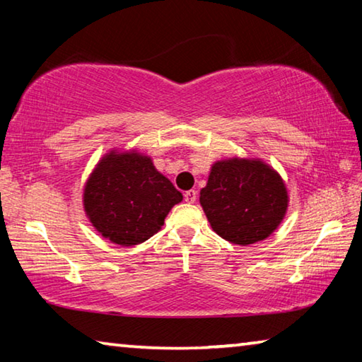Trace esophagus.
Listing matches in <instances>:
<instances>
[{"instance_id": "34e87169", "label": "esophagus", "mask_w": 362, "mask_h": 362, "mask_svg": "<svg viewBox=\"0 0 362 362\" xmlns=\"http://www.w3.org/2000/svg\"><path fill=\"white\" fill-rule=\"evenodd\" d=\"M183 196H185L187 203H194L196 198H198V193H196L194 189H188V192H185V194Z\"/></svg>"}]
</instances>
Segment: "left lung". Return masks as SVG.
Returning <instances> with one entry per match:
<instances>
[{
  "label": "left lung",
  "instance_id": "1",
  "mask_svg": "<svg viewBox=\"0 0 362 362\" xmlns=\"http://www.w3.org/2000/svg\"><path fill=\"white\" fill-rule=\"evenodd\" d=\"M199 203L212 230L233 244H254L283 222L289 196L281 175L260 159L214 164Z\"/></svg>",
  "mask_w": 362,
  "mask_h": 362
}]
</instances>
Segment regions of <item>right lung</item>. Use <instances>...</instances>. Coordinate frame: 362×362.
Here are the masks:
<instances>
[{"mask_svg":"<svg viewBox=\"0 0 362 362\" xmlns=\"http://www.w3.org/2000/svg\"><path fill=\"white\" fill-rule=\"evenodd\" d=\"M183 199L151 158L137 151H110L86 182L83 204L94 228L119 246H136L161 230Z\"/></svg>","mask_w":362,"mask_h":362,"instance_id":"add662e5","label":"right lung"}]
</instances>
